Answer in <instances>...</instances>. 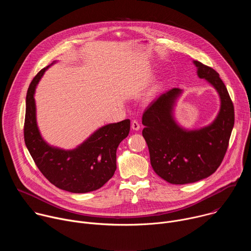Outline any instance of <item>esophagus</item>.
Masks as SVG:
<instances>
[{
  "label": "esophagus",
  "instance_id": "obj_1",
  "mask_svg": "<svg viewBox=\"0 0 251 251\" xmlns=\"http://www.w3.org/2000/svg\"><path fill=\"white\" fill-rule=\"evenodd\" d=\"M131 127H132L133 130L138 131L141 126H140V123H139L137 120H132V122H131Z\"/></svg>",
  "mask_w": 251,
  "mask_h": 251
}]
</instances>
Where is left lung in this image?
Wrapping results in <instances>:
<instances>
[{"label": "left lung", "instance_id": "obj_1", "mask_svg": "<svg viewBox=\"0 0 251 251\" xmlns=\"http://www.w3.org/2000/svg\"><path fill=\"white\" fill-rule=\"evenodd\" d=\"M200 78L206 79L221 96V111L212 124L196 131L178 127L172 117L180 88L161 94L142 117V131L155 173L168 183L185 185L207 177L221 166L234 124V107L228 91L213 68L195 60Z\"/></svg>", "mask_w": 251, "mask_h": 251}]
</instances>
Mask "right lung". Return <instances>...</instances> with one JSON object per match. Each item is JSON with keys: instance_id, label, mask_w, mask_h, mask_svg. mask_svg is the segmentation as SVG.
<instances>
[{"instance_id": "obj_1", "label": "right lung", "mask_w": 251, "mask_h": 251, "mask_svg": "<svg viewBox=\"0 0 251 251\" xmlns=\"http://www.w3.org/2000/svg\"><path fill=\"white\" fill-rule=\"evenodd\" d=\"M43 68L31 80L25 105L24 138L35 165L48 180L58 189L82 194L103 187L116 170V151L130 131V120L108 124L96 131L82 145L73 151L49 146L41 137L35 121L33 93Z\"/></svg>"}]
</instances>
